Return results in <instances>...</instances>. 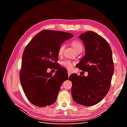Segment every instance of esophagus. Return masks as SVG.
Segmentation results:
<instances>
[{"label": "esophagus", "instance_id": "esophagus-1", "mask_svg": "<svg viewBox=\"0 0 127 127\" xmlns=\"http://www.w3.org/2000/svg\"><path fill=\"white\" fill-rule=\"evenodd\" d=\"M71 75V72H69V71H68V77H69Z\"/></svg>", "mask_w": 127, "mask_h": 127}]
</instances>
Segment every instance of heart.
Wrapping results in <instances>:
<instances>
[{
    "label": "heart",
    "mask_w": 127,
    "mask_h": 127,
    "mask_svg": "<svg viewBox=\"0 0 127 127\" xmlns=\"http://www.w3.org/2000/svg\"><path fill=\"white\" fill-rule=\"evenodd\" d=\"M71 44L72 46V47L74 48V50L76 52L80 51V50H83V45L81 42L79 40H74L71 42ZM64 44H61L60 45L59 47L58 50V54L59 56H61L63 54L64 50ZM62 65L66 68L67 69L70 70L72 69L73 67V63L71 62L70 60H66L62 62Z\"/></svg>",
    "instance_id": "b5f03b06"
}]
</instances>
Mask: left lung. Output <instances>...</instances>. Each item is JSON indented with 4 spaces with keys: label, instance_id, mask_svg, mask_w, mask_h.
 <instances>
[{
    "label": "left lung",
    "instance_id": "1",
    "mask_svg": "<svg viewBox=\"0 0 127 127\" xmlns=\"http://www.w3.org/2000/svg\"><path fill=\"white\" fill-rule=\"evenodd\" d=\"M79 37L85 45V55L76 65L87 77L71 74V95L74 101L84 106L96 104L110 90L114 72L112 53L103 37L92 31L82 33Z\"/></svg>",
    "mask_w": 127,
    "mask_h": 127
}]
</instances>
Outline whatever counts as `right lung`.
Instances as JSON below:
<instances>
[{
    "mask_svg": "<svg viewBox=\"0 0 127 127\" xmlns=\"http://www.w3.org/2000/svg\"><path fill=\"white\" fill-rule=\"evenodd\" d=\"M74 37L59 31L42 30L26 45L22 55L20 79L27 98L39 107L50 105L56 101L63 83L68 79V73L61 67L58 50L63 42ZM48 68L57 70L52 75Z\"/></svg>",
    "mask_w": 127,
    "mask_h": 127,
    "instance_id": "obj_1",
    "label": "right lung"
}]
</instances>
